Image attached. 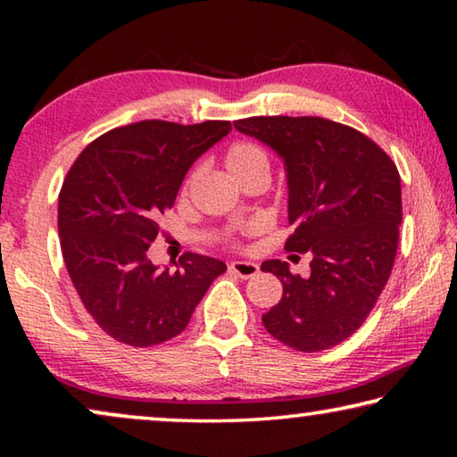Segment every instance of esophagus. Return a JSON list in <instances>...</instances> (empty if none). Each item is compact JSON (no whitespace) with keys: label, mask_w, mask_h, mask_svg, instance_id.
I'll return each mask as SVG.
<instances>
[{"label":"esophagus","mask_w":457,"mask_h":457,"mask_svg":"<svg viewBox=\"0 0 457 457\" xmlns=\"http://www.w3.org/2000/svg\"><path fill=\"white\" fill-rule=\"evenodd\" d=\"M229 270L234 274H237L239 278H253L258 276L260 272V266L256 264V262H245V260H234L229 264Z\"/></svg>","instance_id":"esophagus-1"}]
</instances>
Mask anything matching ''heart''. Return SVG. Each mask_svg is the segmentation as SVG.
Segmentation results:
<instances>
[{"mask_svg": "<svg viewBox=\"0 0 457 457\" xmlns=\"http://www.w3.org/2000/svg\"><path fill=\"white\" fill-rule=\"evenodd\" d=\"M226 169L236 181L253 171H268L266 153L253 143H236L226 153Z\"/></svg>", "mask_w": 457, "mask_h": 457, "instance_id": "obj_1", "label": "heart"}]
</instances>
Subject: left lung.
<instances>
[{"label":"left lung","mask_w":457,"mask_h":457,"mask_svg":"<svg viewBox=\"0 0 457 457\" xmlns=\"http://www.w3.org/2000/svg\"><path fill=\"white\" fill-rule=\"evenodd\" d=\"M234 127L280 154L294 226L286 250L312 253L308 278L294 276L288 262L262 264L284 288L262 322L290 349H330L365 322L391 276L401 226L397 167L369 137L328 119L252 117Z\"/></svg>","instance_id":"obj_1"}]
</instances>
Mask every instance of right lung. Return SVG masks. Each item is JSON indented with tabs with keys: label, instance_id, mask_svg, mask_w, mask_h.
Listing matches in <instances>:
<instances>
[{
	"label": "right lung",
	"instance_id": "right-lung-1",
	"mask_svg": "<svg viewBox=\"0 0 457 457\" xmlns=\"http://www.w3.org/2000/svg\"><path fill=\"white\" fill-rule=\"evenodd\" d=\"M231 130L229 120H141L98 137L62 183V256L84 308L108 337L153 346L179 335L220 274L221 260L187 252L159 270L146 250L189 167Z\"/></svg>",
	"mask_w": 457,
	"mask_h": 457
}]
</instances>
